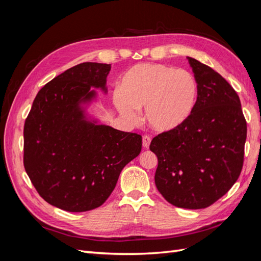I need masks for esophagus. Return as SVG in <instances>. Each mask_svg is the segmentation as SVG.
I'll use <instances>...</instances> for the list:
<instances>
[{"label": "esophagus", "mask_w": 261, "mask_h": 261, "mask_svg": "<svg viewBox=\"0 0 261 261\" xmlns=\"http://www.w3.org/2000/svg\"><path fill=\"white\" fill-rule=\"evenodd\" d=\"M150 143H151V138H150L149 136H144L143 137V146L146 148V149H148L149 148V146H150Z\"/></svg>", "instance_id": "1"}]
</instances>
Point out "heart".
I'll use <instances>...</instances> for the list:
<instances>
[{
  "instance_id": "heart-1",
  "label": "heart",
  "mask_w": 261,
  "mask_h": 261,
  "mask_svg": "<svg viewBox=\"0 0 261 261\" xmlns=\"http://www.w3.org/2000/svg\"><path fill=\"white\" fill-rule=\"evenodd\" d=\"M198 101V83L186 69L158 63L130 67L113 93L116 110L125 120L135 123L139 109L146 108V120L152 129L167 133L184 125Z\"/></svg>"
}]
</instances>
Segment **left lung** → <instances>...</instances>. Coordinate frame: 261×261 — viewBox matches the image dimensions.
I'll list each match as a JSON object with an SVG mask.
<instances>
[{"mask_svg":"<svg viewBox=\"0 0 261 261\" xmlns=\"http://www.w3.org/2000/svg\"><path fill=\"white\" fill-rule=\"evenodd\" d=\"M198 83V101L180 127L155 136L154 181L173 206L207 208L225 195L243 168L247 125L238 93L211 67L187 58Z\"/></svg>","mask_w":261,"mask_h":261,"instance_id":"obj_1","label":"left lung"}]
</instances>
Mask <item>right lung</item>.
I'll use <instances>...</instances> for the list:
<instances>
[{
    "label": "right lung",
    "instance_id": "1",
    "mask_svg": "<svg viewBox=\"0 0 261 261\" xmlns=\"http://www.w3.org/2000/svg\"><path fill=\"white\" fill-rule=\"evenodd\" d=\"M110 69L86 62L65 70L39 90L25 122V170L39 195L62 210L100 207L141 151L140 135L101 124L90 112L94 89L107 94Z\"/></svg>",
    "mask_w": 261,
    "mask_h": 261
}]
</instances>
